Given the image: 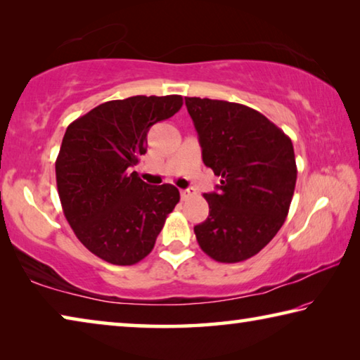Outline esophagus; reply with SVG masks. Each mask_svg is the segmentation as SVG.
I'll list each match as a JSON object with an SVG mask.
<instances>
[{"instance_id":"esophagus-1","label":"esophagus","mask_w":360,"mask_h":360,"mask_svg":"<svg viewBox=\"0 0 360 360\" xmlns=\"http://www.w3.org/2000/svg\"><path fill=\"white\" fill-rule=\"evenodd\" d=\"M193 195V188H182L181 191V198L182 200H187L188 197H192Z\"/></svg>"}]
</instances>
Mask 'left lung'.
Segmentation results:
<instances>
[{
    "label": "left lung",
    "mask_w": 360,
    "mask_h": 360,
    "mask_svg": "<svg viewBox=\"0 0 360 360\" xmlns=\"http://www.w3.org/2000/svg\"><path fill=\"white\" fill-rule=\"evenodd\" d=\"M206 167L221 176L205 193L210 216L195 225L211 259L236 264L262 251L288 217L297 165L290 138L264 114L240 103L186 96Z\"/></svg>",
    "instance_id": "8db88e82"
}]
</instances>
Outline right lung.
Listing matches in <instances>:
<instances>
[{"instance_id": "obj_1", "label": "right lung", "mask_w": 360, "mask_h": 360, "mask_svg": "<svg viewBox=\"0 0 360 360\" xmlns=\"http://www.w3.org/2000/svg\"><path fill=\"white\" fill-rule=\"evenodd\" d=\"M181 106V95H136L103 103L66 129L56 162L58 197L79 241L96 257L133 265L154 248L179 191L129 172L146 154L150 127Z\"/></svg>"}]
</instances>
